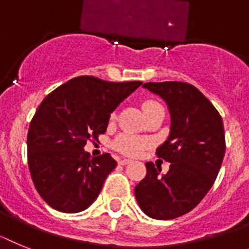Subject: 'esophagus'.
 <instances>
[{"mask_svg":"<svg viewBox=\"0 0 249 249\" xmlns=\"http://www.w3.org/2000/svg\"><path fill=\"white\" fill-rule=\"evenodd\" d=\"M130 163L131 160H129V159H120V160H119V164H120V165H126V164Z\"/></svg>","mask_w":249,"mask_h":249,"instance_id":"34e87169","label":"esophagus"}]
</instances>
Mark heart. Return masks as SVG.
I'll return each mask as SVG.
<instances>
[{
  "instance_id": "heart-1",
  "label": "heart",
  "mask_w": 249,
  "mask_h": 249,
  "mask_svg": "<svg viewBox=\"0 0 249 249\" xmlns=\"http://www.w3.org/2000/svg\"><path fill=\"white\" fill-rule=\"evenodd\" d=\"M158 105L159 104L157 101L149 100L142 104V109L145 111V110L155 107ZM148 145L149 140L146 138L138 137V135H133V134H122L114 142V148L120 151V153H123V154L129 155V157H137Z\"/></svg>"
}]
</instances>
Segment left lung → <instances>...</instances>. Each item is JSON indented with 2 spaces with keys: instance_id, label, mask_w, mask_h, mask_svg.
I'll return each instance as SVG.
<instances>
[{
  "instance_id": "left-lung-1",
  "label": "left lung",
  "mask_w": 249,
  "mask_h": 249,
  "mask_svg": "<svg viewBox=\"0 0 249 249\" xmlns=\"http://www.w3.org/2000/svg\"><path fill=\"white\" fill-rule=\"evenodd\" d=\"M142 88L159 95L170 112L169 137L157 155L169 161L160 174L151 161L134 193L140 209L154 219L180 217L208 193L223 161L224 127L219 112L196 88L180 81L146 83Z\"/></svg>"
}]
</instances>
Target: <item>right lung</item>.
Wrapping results in <instances>:
<instances>
[{
  "label": "right lung",
  "instance_id": "right-lung-1",
  "mask_svg": "<svg viewBox=\"0 0 249 249\" xmlns=\"http://www.w3.org/2000/svg\"><path fill=\"white\" fill-rule=\"evenodd\" d=\"M140 85L79 76L42 100L30 123L27 160L35 188L51 208L77 213L98 198L116 161L107 153L90 158L84 146L107 131L110 114Z\"/></svg>",
  "mask_w": 249,
  "mask_h": 249
}]
</instances>
